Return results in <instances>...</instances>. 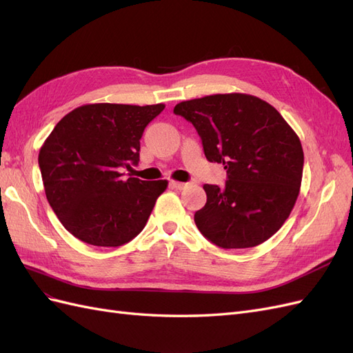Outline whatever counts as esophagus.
Here are the masks:
<instances>
[{"instance_id": "esophagus-1", "label": "esophagus", "mask_w": 353, "mask_h": 353, "mask_svg": "<svg viewBox=\"0 0 353 353\" xmlns=\"http://www.w3.org/2000/svg\"><path fill=\"white\" fill-rule=\"evenodd\" d=\"M170 186L174 188V189L181 190V189L188 188V186H189V183H183V181H176V180H172V181H170Z\"/></svg>"}]
</instances>
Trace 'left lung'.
Returning <instances> with one entry per match:
<instances>
[{
    "label": "left lung",
    "instance_id": "8db88e82",
    "mask_svg": "<svg viewBox=\"0 0 353 353\" xmlns=\"http://www.w3.org/2000/svg\"><path fill=\"white\" fill-rule=\"evenodd\" d=\"M174 114L196 129L210 163H223V188L203 185L207 203L195 224L224 249L265 242L288 220L299 195L303 151L298 134L268 102L246 94L183 101Z\"/></svg>",
    "mask_w": 353,
    "mask_h": 353
}]
</instances>
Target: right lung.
Returning a JSON list of instances; mask_svg holds the SVG:
<instances>
[{"mask_svg":"<svg viewBox=\"0 0 353 353\" xmlns=\"http://www.w3.org/2000/svg\"><path fill=\"white\" fill-rule=\"evenodd\" d=\"M164 107H77L43 142L38 163L45 195L79 241L114 248L143 230L167 180H123L120 170L138 165L143 130Z\"/></svg>","mask_w":353,"mask_h":353,"instance_id":"right-lung-1","label":"right lung"}]
</instances>
